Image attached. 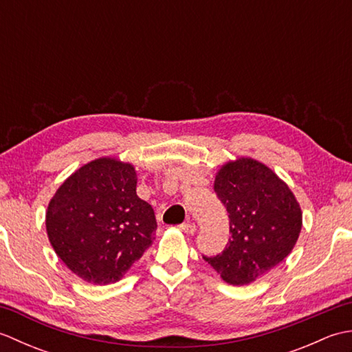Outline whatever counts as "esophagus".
<instances>
[{
  "mask_svg": "<svg viewBox=\"0 0 352 352\" xmlns=\"http://www.w3.org/2000/svg\"><path fill=\"white\" fill-rule=\"evenodd\" d=\"M180 230L186 234H193V233H197V226L192 222H186V223H182Z\"/></svg>",
  "mask_w": 352,
  "mask_h": 352,
  "instance_id": "obj_1",
  "label": "esophagus"
}]
</instances>
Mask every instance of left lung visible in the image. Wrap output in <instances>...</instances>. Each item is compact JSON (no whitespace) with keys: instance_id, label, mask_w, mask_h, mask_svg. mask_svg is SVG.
<instances>
[{"instance_id":"obj_1","label":"left lung","mask_w":352,"mask_h":352,"mask_svg":"<svg viewBox=\"0 0 352 352\" xmlns=\"http://www.w3.org/2000/svg\"><path fill=\"white\" fill-rule=\"evenodd\" d=\"M213 189L227 207L231 239L219 256L204 260L228 284H250L294 250L302 227L300 203L271 168L251 157L223 163Z\"/></svg>"}]
</instances>
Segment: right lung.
I'll list each match as a JSON object with an SVG mask.
<instances>
[{
    "mask_svg": "<svg viewBox=\"0 0 352 352\" xmlns=\"http://www.w3.org/2000/svg\"><path fill=\"white\" fill-rule=\"evenodd\" d=\"M136 186L131 163L100 157L71 174L51 198L45 214L50 243L86 283L119 281L155 239L154 210Z\"/></svg>",
    "mask_w": 352,
    "mask_h": 352,
    "instance_id": "add662e5",
    "label": "right lung"
}]
</instances>
